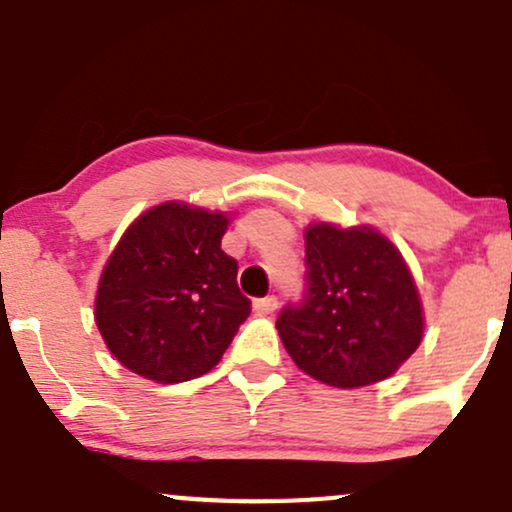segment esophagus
<instances>
[{
	"instance_id": "34e87169",
	"label": "esophagus",
	"mask_w": 512,
	"mask_h": 512,
	"mask_svg": "<svg viewBox=\"0 0 512 512\" xmlns=\"http://www.w3.org/2000/svg\"><path fill=\"white\" fill-rule=\"evenodd\" d=\"M255 314H260V316H267V314H274V311H277V306H279V301H277V297H274V294H270V297H262V299H255Z\"/></svg>"
}]
</instances>
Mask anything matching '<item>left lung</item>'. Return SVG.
<instances>
[{
    "label": "left lung",
    "instance_id": "8db88e82",
    "mask_svg": "<svg viewBox=\"0 0 512 512\" xmlns=\"http://www.w3.org/2000/svg\"><path fill=\"white\" fill-rule=\"evenodd\" d=\"M304 297L277 316L294 363L333 387L390 378L422 341L417 287L400 252L370 228L306 230Z\"/></svg>",
    "mask_w": 512,
    "mask_h": 512
}]
</instances>
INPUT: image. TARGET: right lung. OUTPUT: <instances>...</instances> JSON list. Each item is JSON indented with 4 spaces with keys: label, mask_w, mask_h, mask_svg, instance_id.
<instances>
[{
    "label": "right lung",
    "mask_w": 512,
    "mask_h": 512,
    "mask_svg": "<svg viewBox=\"0 0 512 512\" xmlns=\"http://www.w3.org/2000/svg\"><path fill=\"white\" fill-rule=\"evenodd\" d=\"M223 213L161 203L139 215L102 270L95 324L125 368L157 383L201 378L218 365L250 299L238 262L220 250Z\"/></svg>",
    "instance_id": "obj_1"
}]
</instances>
